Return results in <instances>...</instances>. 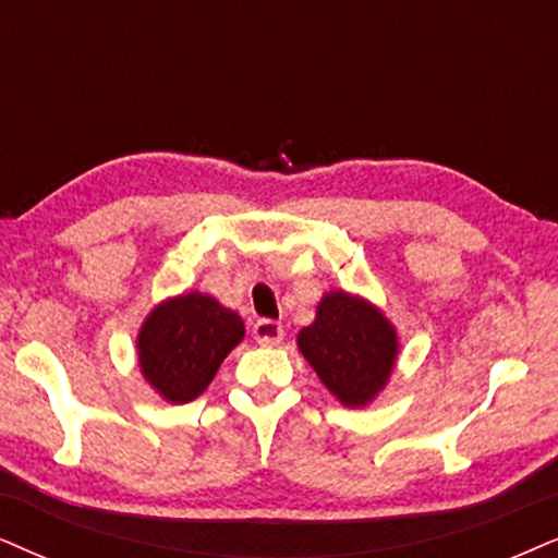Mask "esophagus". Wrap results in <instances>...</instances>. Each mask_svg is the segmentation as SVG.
<instances>
[{"label": "esophagus", "instance_id": "34e87169", "mask_svg": "<svg viewBox=\"0 0 558 558\" xmlns=\"http://www.w3.org/2000/svg\"><path fill=\"white\" fill-rule=\"evenodd\" d=\"M252 335H255V342L263 344V348H270V344H278L283 340V324L275 319H259L252 327Z\"/></svg>", "mask_w": 558, "mask_h": 558}]
</instances>
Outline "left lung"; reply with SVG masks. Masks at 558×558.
<instances>
[{
    "label": "left lung",
    "instance_id": "left-lung-1",
    "mask_svg": "<svg viewBox=\"0 0 558 558\" xmlns=\"http://www.w3.org/2000/svg\"><path fill=\"white\" fill-rule=\"evenodd\" d=\"M299 348L342 404L376 397L397 361V335L368 303L350 293L324 295L316 319L299 331Z\"/></svg>",
    "mask_w": 558,
    "mask_h": 558
}]
</instances>
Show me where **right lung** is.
Segmentation results:
<instances>
[{"mask_svg":"<svg viewBox=\"0 0 558 558\" xmlns=\"http://www.w3.org/2000/svg\"><path fill=\"white\" fill-rule=\"evenodd\" d=\"M242 337V319L210 295H178L154 308L141 327V371L167 401L185 404L206 391Z\"/></svg>","mask_w":558,"mask_h":558,"instance_id":"add662e5","label":"right lung"}]
</instances>
